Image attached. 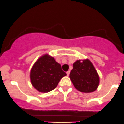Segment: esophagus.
<instances>
[{
    "instance_id": "esophagus-1",
    "label": "esophagus",
    "mask_w": 124,
    "mask_h": 124,
    "mask_svg": "<svg viewBox=\"0 0 124 124\" xmlns=\"http://www.w3.org/2000/svg\"><path fill=\"white\" fill-rule=\"evenodd\" d=\"M70 73V71H67V76H69Z\"/></svg>"
}]
</instances>
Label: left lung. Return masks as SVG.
I'll list each match as a JSON object with an SVG mask.
<instances>
[{
	"instance_id": "obj_1",
	"label": "left lung",
	"mask_w": 124,
	"mask_h": 124,
	"mask_svg": "<svg viewBox=\"0 0 124 124\" xmlns=\"http://www.w3.org/2000/svg\"><path fill=\"white\" fill-rule=\"evenodd\" d=\"M70 78L74 87L84 93H91L99 86V77L89 59L78 60L73 63Z\"/></svg>"
}]
</instances>
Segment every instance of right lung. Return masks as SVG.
Listing matches in <instances>:
<instances>
[{
    "label": "right lung",
    "mask_w": 124,
    "mask_h": 124,
    "mask_svg": "<svg viewBox=\"0 0 124 124\" xmlns=\"http://www.w3.org/2000/svg\"><path fill=\"white\" fill-rule=\"evenodd\" d=\"M66 75L61 65L46 54L34 63L30 71V80L38 91L46 93L56 88L60 80Z\"/></svg>",
    "instance_id": "1"
}]
</instances>
